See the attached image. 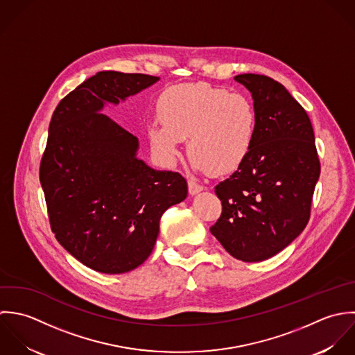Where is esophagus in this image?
<instances>
[{"label":"esophagus","mask_w":355,"mask_h":355,"mask_svg":"<svg viewBox=\"0 0 355 355\" xmlns=\"http://www.w3.org/2000/svg\"><path fill=\"white\" fill-rule=\"evenodd\" d=\"M188 189H189L191 195H196V193L203 191V185H200L195 180H188Z\"/></svg>","instance_id":"34e87169"}]
</instances>
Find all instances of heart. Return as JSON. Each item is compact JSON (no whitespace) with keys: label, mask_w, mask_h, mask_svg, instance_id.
Segmentation results:
<instances>
[{"label":"heart","mask_w":355,"mask_h":355,"mask_svg":"<svg viewBox=\"0 0 355 355\" xmlns=\"http://www.w3.org/2000/svg\"><path fill=\"white\" fill-rule=\"evenodd\" d=\"M160 123L148 128L153 152L166 163L180 155L182 140L198 170L225 174L236 170L254 141L257 114L241 93H229L207 83L168 89L159 101Z\"/></svg>","instance_id":"obj_1"}]
</instances>
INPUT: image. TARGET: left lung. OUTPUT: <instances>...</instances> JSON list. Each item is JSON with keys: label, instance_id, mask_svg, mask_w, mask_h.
Segmentation results:
<instances>
[{"label": "left lung", "instance_id": "obj_1", "mask_svg": "<svg viewBox=\"0 0 355 355\" xmlns=\"http://www.w3.org/2000/svg\"><path fill=\"white\" fill-rule=\"evenodd\" d=\"M254 100L255 135L245 160L215 187L222 213L210 227L236 259L279 254L306 227L321 166L304 108L266 75L241 73Z\"/></svg>", "mask_w": 355, "mask_h": 355}]
</instances>
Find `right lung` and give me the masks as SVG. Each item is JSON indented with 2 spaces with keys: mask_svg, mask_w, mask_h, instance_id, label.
<instances>
[{
  "mask_svg": "<svg viewBox=\"0 0 355 355\" xmlns=\"http://www.w3.org/2000/svg\"><path fill=\"white\" fill-rule=\"evenodd\" d=\"M145 73L101 71L56 107L40 166L52 232L85 266L105 275L139 268L150 255L163 213L188 195L187 180L139 159V140L110 116L157 82Z\"/></svg>",
  "mask_w": 355,
  "mask_h": 355,
  "instance_id": "add662e5",
  "label": "right lung"
}]
</instances>
